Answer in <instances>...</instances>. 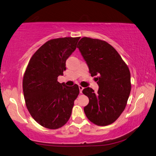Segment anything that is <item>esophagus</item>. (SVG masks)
I'll use <instances>...</instances> for the list:
<instances>
[{"mask_svg": "<svg viewBox=\"0 0 156 156\" xmlns=\"http://www.w3.org/2000/svg\"><path fill=\"white\" fill-rule=\"evenodd\" d=\"M78 87H79V90H80V93H82L83 92V87H82V86H80V85H79L78 86Z\"/></svg>", "mask_w": 156, "mask_h": 156, "instance_id": "1", "label": "esophagus"}]
</instances>
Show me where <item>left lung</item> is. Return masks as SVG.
I'll return each instance as SVG.
<instances>
[{"instance_id": "left-lung-1", "label": "left lung", "mask_w": 156, "mask_h": 156, "mask_svg": "<svg viewBox=\"0 0 156 156\" xmlns=\"http://www.w3.org/2000/svg\"><path fill=\"white\" fill-rule=\"evenodd\" d=\"M78 48L91 76H96L98 90H83L89 103L84 108L88 119L96 125L107 126L117 119L124 110L131 84L129 69L113 47L105 41L83 37Z\"/></svg>"}]
</instances>
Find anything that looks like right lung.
I'll return each instance as SVG.
<instances>
[{
  "mask_svg": "<svg viewBox=\"0 0 156 156\" xmlns=\"http://www.w3.org/2000/svg\"><path fill=\"white\" fill-rule=\"evenodd\" d=\"M80 38L48 41L34 53L25 72L23 90L26 107L39 124L49 129H57L68 122L79 94L77 85L69 87L59 83L58 77L63 76L66 61Z\"/></svg>",
  "mask_w": 156,
  "mask_h": 156,
  "instance_id": "add662e5",
  "label": "right lung"
}]
</instances>
